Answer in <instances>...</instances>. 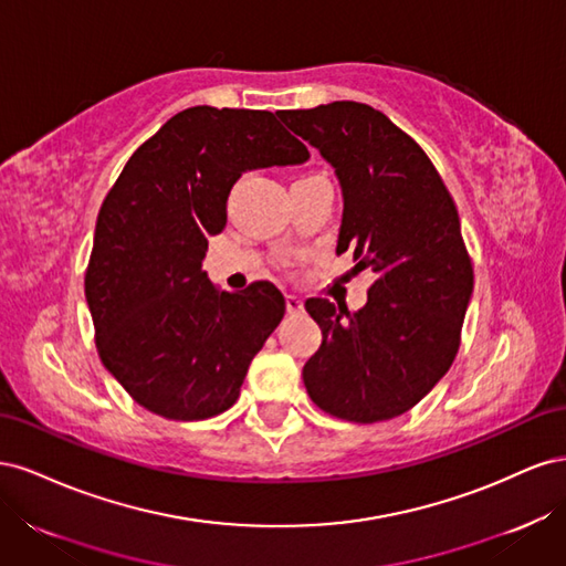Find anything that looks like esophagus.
<instances>
[{
  "mask_svg": "<svg viewBox=\"0 0 566 566\" xmlns=\"http://www.w3.org/2000/svg\"><path fill=\"white\" fill-rule=\"evenodd\" d=\"M285 306H287V314H302L304 312V302L297 295H285Z\"/></svg>",
  "mask_w": 566,
  "mask_h": 566,
  "instance_id": "1",
  "label": "esophagus"
}]
</instances>
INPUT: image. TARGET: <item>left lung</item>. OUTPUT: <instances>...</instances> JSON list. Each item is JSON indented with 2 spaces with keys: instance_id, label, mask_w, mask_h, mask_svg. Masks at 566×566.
<instances>
[{
  "instance_id": "left-lung-1",
  "label": "left lung",
  "mask_w": 566,
  "mask_h": 566,
  "mask_svg": "<svg viewBox=\"0 0 566 566\" xmlns=\"http://www.w3.org/2000/svg\"><path fill=\"white\" fill-rule=\"evenodd\" d=\"M279 117L335 169L337 254L352 250L356 269L375 273L354 314L306 300L323 342L304 364V387L335 418H397L447 375L460 347L474 276L453 198L424 150L380 111L333 101Z\"/></svg>"
}]
</instances>
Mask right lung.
Masks as SVG:
<instances>
[{
  "instance_id": "1",
  "label": "right lung",
  "mask_w": 566,
  "mask_h": 566,
  "mask_svg": "<svg viewBox=\"0 0 566 566\" xmlns=\"http://www.w3.org/2000/svg\"><path fill=\"white\" fill-rule=\"evenodd\" d=\"M306 160L273 113L212 106L169 117L127 160L101 205L84 295L101 361L150 413L205 420L241 397L285 297L269 281L217 290L208 238L241 175Z\"/></svg>"
}]
</instances>
